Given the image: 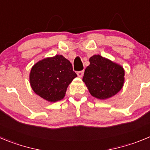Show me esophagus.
<instances>
[{"instance_id":"esophagus-1","label":"esophagus","mask_w":150,"mask_h":150,"mask_svg":"<svg viewBox=\"0 0 150 150\" xmlns=\"http://www.w3.org/2000/svg\"><path fill=\"white\" fill-rule=\"evenodd\" d=\"M76 74H77V76H79V77L82 78V76H83V74H84V71H78V72L76 73Z\"/></svg>"}]
</instances>
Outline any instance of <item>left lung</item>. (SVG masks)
Returning <instances> with one entry per match:
<instances>
[{"label":"left lung","instance_id":"8db88e82","mask_svg":"<svg viewBox=\"0 0 150 150\" xmlns=\"http://www.w3.org/2000/svg\"><path fill=\"white\" fill-rule=\"evenodd\" d=\"M82 81L91 95L99 100H107L117 94L124 84L125 71L120 64L100 55L89 59Z\"/></svg>","mask_w":150,"mask_h":150}]
</instances>
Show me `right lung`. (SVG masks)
Wrapping results in <instances>:
<instances>
[{"label": "right lung", "instance_id": "add662e5", "mask_svg": "<svg viewBox=\"0 0 150 150\" xmlns=\"http://www.w3.org/2000/svg\"><path fill=\"white\" fill-rule=\"evenodd\" d=\"M77 75L62 55L47 57L35 63L30 73V86L37 95L48 102L62 100L68 86Z\"/></svg>", "mask_w": 150, "mask_h": 150}]
</instances>
